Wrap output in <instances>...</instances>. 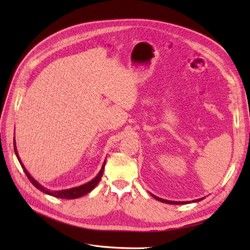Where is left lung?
<instances>
[{"label": "left lung", "mask_w": 250, "mask_h": 250, "mask_svg": "<svg viewBox=\"0 0 250 250\" xmlns=\"http://www.w3.org/2000/svg\"><path fill=\"white\" fill-rule=\"evenodd\" d=\"M153 198H155L156 200H158V201H160V202H162V203H167V204H173V205H179V204H188V203H191L190 201H187V202H177V201H168V200H164V199H161V198H158V196H156V195H153L152 193H150ZM204 198H202V199H198V200H193L192 202H199V201H201V200H203Z\"/></svg>", "instance_id": "obj_1"}]
</instances>
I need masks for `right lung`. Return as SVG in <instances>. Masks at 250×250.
I'll list each match as a JSON object with an SVG mask.
<instances>
[{"mask_svg":"<svg viewBox=\"0 0 250 250\" xmlns=\"http://www.w3.org/2000/svg\"><path fill=\"white\" fill-rule=\"evenodd\" d=\"M15 139V137H14ZM14 149H15V153L16 156H17V159L19 163L21 164V167L23 168V171L25 173L26 176H28L29 180L32 183V185L34 186V187H36L39 190H41L42 192H44L46 194H49L51 196H55V198H60V199H67V200H72V199H77V198H81V196L84 195L89 193L90 191L93 190L95 188V186H97L100 182L101 177H102L103 175V172H104V167H105V161L103 163L102 166V168H101V171L99 172V174L95 176L93 179L90 180V182L83 184L82 186H78V187H74V188H70V189H64V190H49L45 188L44 186H42L40 183H37L36 180L31 176L30 173L26 171V168L24 167V166L22 164V162H21L20 158H19V155H18V151H17V147H16V142L14 140Z\"/></svg>","mask_w":250,"mask_h":250,"instance_id":"1","label":"right lung"}]
</instances>
